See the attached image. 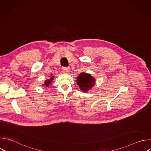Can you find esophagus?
<instances>
[{"label":"esophagus","instance_id":"obj_1","mask_svg":"<svg viewBox=\"0 0 151 151\" xmlns=\"http://www.w3.org/2000/svg\"><path fill=\"white\" fill-rule=\"evenodd\" d=\"M68 68L67 67H63V73H67L68 72Z\"/></svg>","mask_w":151,"mask_h":151}]
</instances>
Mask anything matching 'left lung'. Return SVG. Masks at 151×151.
Segmentation results:
<instances>
[{
    "instance_id": "8db88e82",
    "label": "left lung",
    "mask_w": 151,
    "mask_h": 151,
    "mask_svg": "<svg viewBox=\"0 0 151 151\" xmlns=\"http://www.w3.org/2000/svg\"><path fill=\"white\" fill-rule=\"evenodd\" d=\"M77 84L81 90L86 92L94 84V79L90 74L81 73L77 80Z\"/></svg>"
}]
</instances>
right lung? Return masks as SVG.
I'll use <instances>...</instances> for the list:
<instances>
[{
	"label": "right lung",
	"instance_id": "right-lung-1",
	"mask_svg": "<svg viewBox=\"0 0 151 151\" xmlns=\"http://www.w3.org/2000/svg\"><path fill=\"white\" fill-rule=\"evenodd\" d=\"M53 79H54V77H52L50 78V80H46V81H45V84H44V85H45V86H46L47 87H48V86H50V84H51V81L53 80Z\"/></svg>",
	"mask_w": 151,
	"mask_h": 151
}]
</instances>
